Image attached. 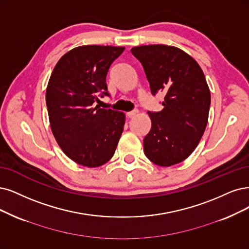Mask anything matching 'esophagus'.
<instances>
[{
  "instance_id": "obj_1",
  "label": "esophagus",
  "mask_w": 249,
  "mask_h": 249,
  "mask_svg": "<svg viewBox=\"0 0 249 249\" xmlns=\"http://www.w3.org/2000/svg\"><path fill=\"white\" fill-rule=\"evenodd\" d=\"M137 113H139V110H136V109L131 110V112H128V113H127V117H128V118H133L134 116L137 115Z\"/></svg>"
}]
</instances>
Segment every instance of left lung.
Instances as JSON below:
<instances>
[{
	"label": "left lung",
	"instance_id": "8db88e82",
	"mask_svg": "<svg viewBox=\"0 0 249 249\" xmlns=\"http://www.w3.org/2000/svg\"><path fill=\"white\" fill-rule=\"evenodd\" d=\"M150 83L152 94L164 91L160 112H149L150 132L143 152L159 166H171L194 152L208 121L210 91L203 71L185 51L167 45H144L131 49Z\"/></svg>",
	"mask_w": 249,
	"mask_h": 249
}]
</instances>
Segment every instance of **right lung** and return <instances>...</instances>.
I'll list each match as a JSON object with an SVG mask.
<instances>
[{"mask_svg": "<svg viewBox=\"0 0 249 249\" xmlns=\"http://www.w3.org/2000/svg\"><path fill=\"white\" fill-rule=\"evenodd\" d=\"M125 47L87 45L66 53L55 66L46 90L52 133L70 159L98 167L114 156L125 115L95 106L108 95L107 75Z\"/></svg>", "mask_w": 249, "mask_h": 249, "instance_id": "right-lung-1", "label": "right lung"}]
</instances>
